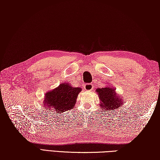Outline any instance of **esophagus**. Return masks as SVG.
Instances as JSON below:
<instances>
[{"label":"esophagus","instance_id":"1","mask_svg":"<svg viewBox=\"0 0 160 160\" xmlns=\"http://www.w3.org/2000/svg\"><path fill=\"white\" fill-rule=\"evenodd\" d=\"M84 89L86 91H90V90H92V89H93V84H87L84 85Z\"/></svg>","mask_w":160,"mask_h":160}]
</instances>
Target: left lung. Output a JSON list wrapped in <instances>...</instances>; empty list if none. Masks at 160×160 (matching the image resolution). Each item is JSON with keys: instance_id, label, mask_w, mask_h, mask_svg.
Here are the masks:
<instances>
[{"instance_id": "1", "label": "left lung", "mask_w": 160, "mask_h": 160, "mask_svg": "<svg viewBox=\"0 0 160 160\" xmlns=\"http://www.w3.org/2000/svg\"><path fill=\"white\" fill-rule=\"evenodd\" d=\"M100 99V108L102 111L117 110L123 103L122 98L116 92V89L111 86H106L96 89Z\"/></svg>"}]
</instances>
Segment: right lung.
Here are the masks:
<instances>
[{"mask_svg":"<svg viewBox=\"0 0 160 160\" xmlns=\"http://www.w3.org/2000/svg\"><path fill=\"white\" fill-rule=\"evenodd\" d=\"M80 87H73L68 83H62L57 88L47 92L43 100V106L49 110L59 113L72 109L76 102Z\"/></svg>","mask_w":160,"mask_h":160,"instance_id":"right-lung-1","label":"right lung"}]
</instances>
